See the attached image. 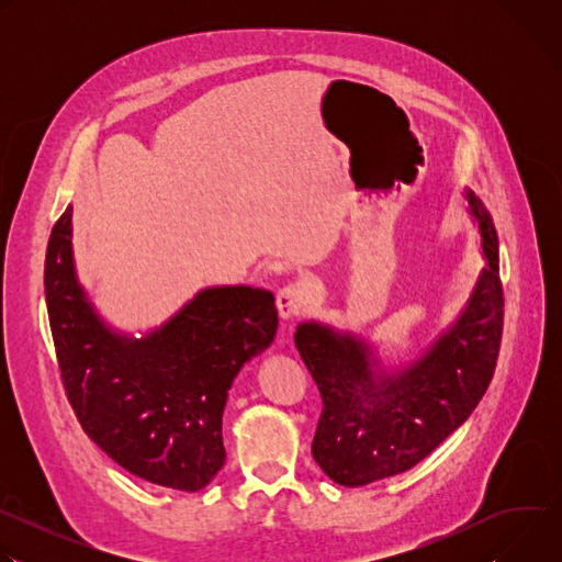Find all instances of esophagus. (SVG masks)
<instances>
[{
    "instance_id": "esophagus-1",
    "label": "esophagus",
    "mask_w": 562,
    "mask_h": 562,
    "mask_svg": "<svg viewBox=\"0 0 562 562\" xmlns=\"http://www.w3.org/2000/svg\"><path fill=\"white\" fill-rule=\"evenodd\" d=\"M276 304H278L280 317H284V319L297 317L313 308V293L304 284L291 282L278 291Z\"/></svg>"
}]
</instances>
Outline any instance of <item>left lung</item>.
<instances>
[{"label":"left lung","instance_id":"left-lung-1","mask_svg":"<svg viewBox=\"0 0 562 562\" xmlns=\"http://www.w3.org/2000/svg\"><path fill=\"white\" fill-rule=\"evenodd\" d=\"M467 200L487 269L456 325L423 358L375 375L362 340L315 323L295 331V347L323 395L313 460L338 485L362 487L418 464L471 416L494 378L505 319L498 233L485 204L471 191Z\"/></svg>","mask_w":562,"mask_h":562}]
</instances>
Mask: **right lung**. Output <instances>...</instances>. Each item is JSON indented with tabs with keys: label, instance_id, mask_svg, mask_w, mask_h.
I'll return each mask as SVG.
<instances>
[{
	"label": "right lung",
	"instance_id": "obj_1",
	"mask_svg": "<svg viewBox=\"0 0 562 562\" xmlns=\"http://www.w3.org/2000/svg\"><path fill=\"white\" fill-rule=\"evenodd\" d=\"M70 213L55 222L44 262L48 323L68 403L87 436L153 485L206 487L222 469L226 393L278 329L269 291L217 286L169 323L131 340L111 334L75 280Z\"/></svg>",
	"mask_w": 562,
	"mask_h": 562
}]
</instances>
